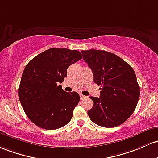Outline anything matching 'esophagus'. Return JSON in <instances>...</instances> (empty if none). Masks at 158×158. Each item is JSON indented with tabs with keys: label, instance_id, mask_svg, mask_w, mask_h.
<instances>
[{
	"label": "esophagus",
	"instance_id": "1",
	"mask_svg": "<svg viewBox=\"0 0 158 158\" xmlns=\"http://www.w3.org/2000/svg\"><path fill=\"white\" fill-rule=\"evenodd\" d=\"M86 98H87V97L85 96V95H82V94H80V98H81V100H83V99Z\"/></svg>",
	"mask_w": 158,
	"mask_h": 158
}]
</instances>
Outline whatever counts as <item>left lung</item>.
<instances>
[{"label":"left lung","instance_id":"1","mask_svg":"<svg viewBox=\"0 0 158 158\" xmlns=\"http://www.w3.org/2000/svg\"><path fill=\"white\" fill-rule=\"evenodd\" d=\"M83 59L93 73V81L102 86L100 98L90 97L93 107L88 110L92 122L99 126L114 127L134 113L139 98V86L130 65L106 51H81Z\"/></svg>","mask_w":158,"mask_h":158}]
</instances>
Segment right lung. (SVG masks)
<instances>
[{"mask_svg": "<svg viewBox=\"0 0 158 158\" xmlns=\"http://www.w3.org/2000/svg\"><path fill=\"white\" fill-rule=\"evenodd\" d=\"M82 59L81 52L68 48L46 50L24 68L19 87V98L27 116L46 130H56L72 119L78 104L79 94L67 93L61 84L70 65Z\"/></svg>", "mask_w": 158, "mask_h": 158, "instance_id": "right-lung-1", "label": "right lung"}]
</instances>
